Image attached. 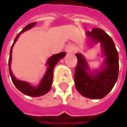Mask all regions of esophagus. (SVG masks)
Segmentation results:
<instances>
[{
  "label": "esophagus",
  "instance_id": "1",
  "mask_svg": "<svg viewBox=\"0 0 127 127\" xmlns=\"http://www.w3.org/2000/svg\"><path fill=\"white\" fill-rule=\"evenodd\" d=\"M76 50V46L73 44H69L65 48V51L67 53H72L74 52Z\"/></svg>",
  "mask_w": 127,
  "mask_h": 127
}]
</instances>
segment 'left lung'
<instances>
[{
	"label": "left lung",
	"mask_w": 127,
	"mask_h": 127,
	"mask_svg": "<svg viewBox=\"0 0 127 127\" xmlns=\"http://www.w3.org/2000/svg\"><path fill=\"white\" fill-rule=\"evenodd\" d=\"M92 43H101L102 54L105 57L100 70L91 71L85 57L76 54L77 64L75 69L74 82L81 95L92 99L106 96L114 87L118 77V54L113 40L102 29H93L86 32Z\"/></svg>",
	"instance_id": "8db88e82"
}]
</instances>
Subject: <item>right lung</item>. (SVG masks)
<instances>
[{
  "mask_svg": "<svg viewBox=\"0 0 127 127\" xmlns=\"http://www.w3.org/2000/svg\"><path fill=\"white\" fill-rule=\"evenodd\" d=\"M36 24V23H32L29 25H27L15 37L14 42H13L11 50H10V54H9V74L11 76L12 78V81L13 84L14 85V86L18 89L20 92H22L23 93H24L25 95H29V96H32V97H37L42 95L45 93H47L50 89L51 88V84L53 82V72H54V68L55 67V65L57 63L65 56L66 53L65 52H61L57 54H54L53 56H51L47 63L46 65H48V70L45 74V76L42 77L40 83L39 84L38 86L34 87L31 85L29 82H23V81H20V80H17L15 79V77L14 76L12 70H11V62H12V48L14 46V44L15 43V42L17 40V39L19 37V36L23 33L24 32L32 29L34 25Z\"/></svg>",
  "mask_w": 127,
  "mask_h": 127,
  "instance_id": "right-lung-1",
  "label": "right lung"
}]
</instances>
